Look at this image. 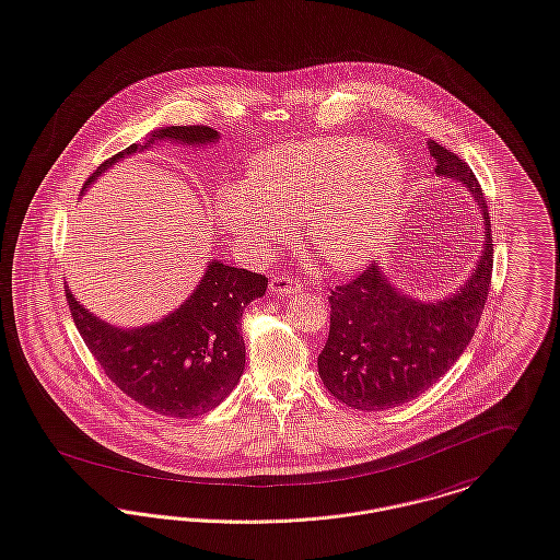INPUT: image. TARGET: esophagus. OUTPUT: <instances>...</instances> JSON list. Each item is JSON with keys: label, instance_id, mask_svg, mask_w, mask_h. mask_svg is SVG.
I'll list each match as a JSON object with an SVG mask.
<instances>
[{"label": "esophagus", "instance_id": "1", "mask_svg": "<svg viewBox=\"0 0 560 560\" xmlns=\"http://www.w3.org/2000/svg\"><path fill=\"white\" fill-rule=\"evenodd\" d=\"M302 282L298 278H289V276H273L269 282V291L273 295H295L302 293Z\"/></svg>", "mask_w": 560, "mask_h": 560}]
</instances>
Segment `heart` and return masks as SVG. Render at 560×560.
Listing matches in <instances>:
<instances>
[{
	"instance_id": "heart-1",
	"label": "heart",
	"mask_w": 560,
	"mask_h": 560,
	"mask_svg": "<svg viewBox=\"0 0 560 560\" xmlns=\"http://www.w3.org/2000/svg\"><path fill=\"white\" fill-rule=\"evenodd\" d=\"M405 158L361 137H318L258 153L244 184L220 188L222 226L258 253L300 220L305 246L336 271L365 265L387 242L407 190Z\"/></svg>"
}]
</instances>
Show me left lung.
I'll list each match as a JSON object with an SVG mask.
<instances>
[{"mask_svg": "<svg viewBox=\"0 0 560 560\" xmlns=\"http://www.w3.org/2000/svg\"><path fill=\"white\" fill-rule=\"evenodd\" d=\"M436 177L456 179L479 205L483 244L470 278L441 302L400 293L378 262L331 289L329 338L318 355L327 392L357 410L410 402L464 353L481 320L492 282V229L483 190L470 166L436 141L428 143Z\"/></svg>", "mask_w": 560, "mask_h": 560, "instance_id": "obj_1", "label": "left lung"}]
</instances>
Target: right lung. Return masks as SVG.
Segmentation results:
<instances>
[{"label": "right lung", "mask_w": 560, "mask_h": 560, "mask_svg": "<svg viewBox=\"0 0 560 560\" xmlns=\"http://www.w3.org/2000/svg\"><path fill=\"white\" fill-rule=\"evenodd\" d=\"M207 145L218 141L209 126H166L145 145L132 143L104 160L90 184L117 160L148 150L153 141ZM81 192V195H83ZM267 278L209 260L195 293L162 320L139 329H119L79 304L66 287L72 320L104 374L135 402L166 417H195L218 407L240 383L246 365L242 316L265 295Z\"/></svg>", "instance_id": "1"}]
</instances>
